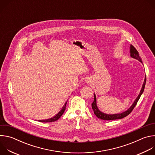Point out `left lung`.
Masks as SVG:
<instances>
[{"label": "left lung", "instance_id": "1", "mask_svg": "<svg viewBox=\"0 0 155 155\" xmlns=\"http://www.w3.org/2000/svg\"><path fill=\"white\" fill-rule=\"evenodd\" d=\"M130 56L133 58H135L136 59H137L138 61H139L140 62H142V60L141 58H140L139 55V52L137 51V50L136 49V48L133 46V45H130ZM145 83H146V77L145 78L144 80V83L142 85V87L140 90V94H139L138 97L136 99L134 102L133 103V104L132 105V106L127 110V111L121 113V114H114V115H108V114H104L102 112H101V111H99V110L98 109L97 105H96V96L94 94V101L91 104V106H92V108L94 111V114L96 115V116L98 118H100L101 120H118V119H121L123 118L124 117H126V116H127L128 115H129L131 112L133 110L134 108L135 107V106L136 105L138 101L139 100L140 96L142 95V94L143 92L144 88H145Z\"/></svg>", "mask_w": 155, "mask_h": 155}]
</instances>
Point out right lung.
<instances>
[{
	"mask_svg": "<svg viewBox=\"0 0 155 155\" xmlns=\"http://www.w3.org/2000/svg\"><path fill=\"white\" fill-rule=\"evenodd\" d=\"M66 104H67V102H65V104H64V107L62 108L61 111L56 115L54 116V117L51 118H50V119H48V120H39L40 122H42V123H48V122H54L56 120H58L62 115V114H64L65 110V106H66Z\"/></svg>",
	"mask_w": 155,
	"mask_h": 155,
	"instance_id": "obj_1",
	"label": "right lung"
}]
</instances>
